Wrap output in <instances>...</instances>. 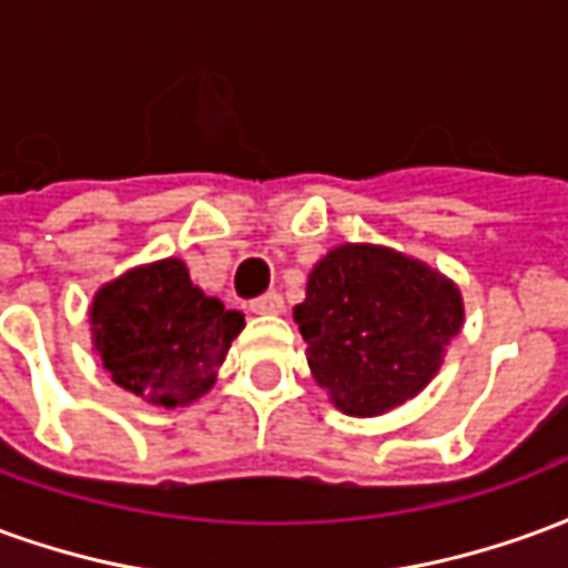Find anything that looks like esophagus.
I'll use <instances>...</instances> for the list:
<instances>
[{"label":"esophagus","instance_id":"esophagus-1","mask_svg":"<svg viewBox=\"0 0 568 568\" xmlns=\"http://www.w3.org/2000/svg\"><path fill=\"white\" fill-rule=\"evenodd\" d=\"M252 313H258V316H280L285 310V301L283 295H276V292H267V295L255 297L252 304H248Z\"/></svg>","mask_w":568,"mask_h":568}]
</instances>
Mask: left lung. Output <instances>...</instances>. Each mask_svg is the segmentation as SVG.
Returning a JSON list of instances; mask_svg holds the SVG:
<instances>
[{"mask_svg":"<svg viewBox=\"0 0 568 568\" xmlns=\"http://www.w3.org/2000/svg\"><path fill=\"white\" fill-rule=\"evenodd\" d=\"M313 381L349 417H381L426 389L465 322L459 285L426 261L341 243L295 307Z\"/></svg>","mask_w":568,"mask_h":568,"instance_id":"obj_1","label":"left lung"}]
</instances>
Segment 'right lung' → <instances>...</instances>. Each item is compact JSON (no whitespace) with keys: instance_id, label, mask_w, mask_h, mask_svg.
Listing matches in <instances>:
<instances>
[{"instance_id":"obj_1","label":"right lung","mask_w":568,"mask_h":568,"mask_svg":"<svg viewBox=\"0 0 568 568\" xmlns=\"http://www.w3.org/2000/svg\"><path fill=\"white\" fill-rule=\"evenodd\" d=\"M91 341L112 381L154 407H187L210 393L243 313L191 283L185 261L130 267L97 288Z\"/></svg>"}]
</instances>
